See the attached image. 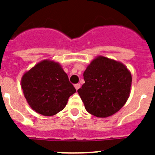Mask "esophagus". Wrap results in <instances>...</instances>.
Listing matches in <instances>:
<instances>
[{"label": "esophagus", "mask_w": 155, "mask_h": 155, "mask_svg": "<svg viewBox=\"0 0 155 155\" xmlns=\"http://www.w3.org/2000/svg\"><path fill=\"white\" fill-rule=\"evenodd\" d=\"M74 87H75V88H76V90H78L81 87V84H75Z\"/></svg>", "instance_id": "34e87169"}]
</instances>
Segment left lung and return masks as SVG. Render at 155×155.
Returning <instances> with one entry per match:
<instances>
[{
    "mask_svg": "<svg viewBox=\"0 0 155 155\" xmlns=\"http://www.w3.org/2000/svg\"><path fill=\"white\" fill-rule=\"evenodd\" d=\"M83 76L84 84L78 92L90 114L105 118L125 105L132 77L122 63L99 56L87 66Z\"/></svg>",
    "mask_w": 155,
    "mask_h": 155,
    "instance_id": "obj_1",
    "label": "left lung"
}]
</instances>
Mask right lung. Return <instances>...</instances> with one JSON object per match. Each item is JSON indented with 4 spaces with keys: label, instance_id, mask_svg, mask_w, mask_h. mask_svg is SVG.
<instances>
[{
    "label": "right lung",
    "instance_id": "right-lung-1",
    "mask_svg": "<svg viewBox=\"0 0 155 155\" xmlns=\"http://www.w3.org/2000/svg\"><path fill=\"white\" fill-rule=\"evenodd\" d=\"M21 84L28 105L42 116H53L61 112L69 97L76 92L61 66L48 60L27 71Z\"/></svg>",
    "mask_w": 155,
    "mask_h": 155
}]
</instances>
